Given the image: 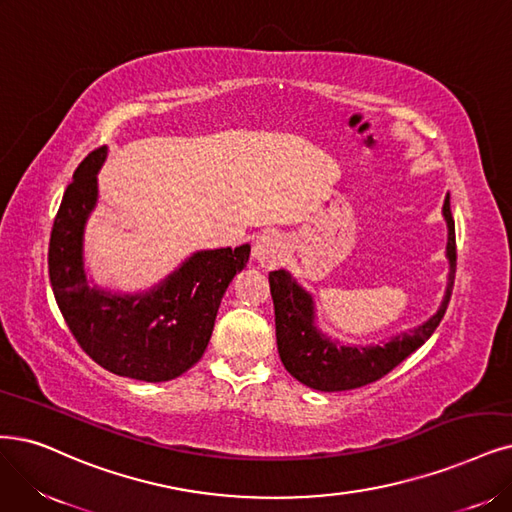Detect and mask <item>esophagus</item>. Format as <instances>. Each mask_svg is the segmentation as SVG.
<instances>
[{"mask_svg":"<svg viewBox=\"0 0 512 512\" xmlns=\"http://www.w3.org/2000/svg\"><path fill=\"white\" fill-rule=\"evenodd\" d=\"M253 257L261 268H276L285 259V242L274 232L261 234L253 244Z\"/></svg>","mask_w":512,"mask_h":512,"instance_id":"esophagus-1","label":"esophagus"}]
</instances>
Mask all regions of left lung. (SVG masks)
Returning a JSON list of instances; mask_svg holds the SVG:
<instances>
[{
	"label": "left lung",
	"instance_id": "8db88e82",
	"mask_svg": "<svg viewBox=\"0 0 512 512\" xmlns=\"http://www.w3.org/2000/svg\"><path fill=\"white\" fill-rule=\"evenodd\" d=\"M443 217L447 221L449 278L441 306L437 314H432L420 327L396 335L380 346H339L333 342L314 325L312 295L301 289L289 272H270L278 354L282 365L295 380L320 392L361 388L390 373L426 342L445 316L453 278H456V225L451 217L449 194L445 196Z\"/></svg>",
	"mask_w": 512,
	"mask_h": 512
}]
</instances>
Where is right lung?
Masks as SVG:
<instances>
[{
  "mask_svg": "<svg viewBox=\"0 0 512 512\" xmlns=\"http://www.w3.org/2000/svg\"><path fill=\"white\" fill-rule=\"evenodd\" d=\"M105 158L107 147H99L80 162L54 217L48 249L54 299L94 363L130 380H175L202 358L221 297L246 268L251 246L198 251L145 293L90 287L84 230L99 200L97 173Z\"/></svg>",
  "mask_w": 512,
  "mask_h": 512,
  "instance_id": "obj_1",
  "label": "right lung"
}]
</instances>
